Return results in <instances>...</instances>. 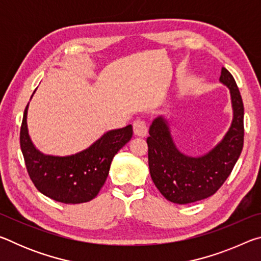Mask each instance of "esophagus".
Segmentation results:
<instances>
[{
	"mask_svg": "<svg viewBox=\"0 0 261 261\" xmlns=\"http://www.w3.org/2000/svg\"><path fill=\"white\" fill-rule=\"evenodd\" d=\"M134 132H135V135L138 137L146 136L147 135V125H146V123H145V121L140 120V118L136 120L134 122Z\"/></svg>",
	"mask_w": 261,
	"mask_h": 261,
	"instance_id": "obj_1",
	"label": "esophagus"
}]
</instances>
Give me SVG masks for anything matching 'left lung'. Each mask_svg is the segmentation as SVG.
I'll return each mask as SVG.
<instances>
[{
    "instance_id": "obj_1",
    "label": "left lung",
    "mask_w": 261,
    "mask_h": 261,
    "mask_svg": "<svg viewBox=\"0 0 261 261\" xmlns=\"http://www.w3.org/2000/svg\"><path fill=\"white\" fill-rule=\"evenodd\" d=\"M220 83L229 88L232 122L222 140L200 156L179 151L171 137L169 123L158 116L149 126L148 167L152 180L167 200L184 205L211 197L230 175L244 143V106L236 82L226 68Z\"/></svg>"
}]
</instances>
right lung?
I'll list each match as a JSON object with an SVG mask.
<instances>
[{
  "mask_svg": "<svg viewBox=\"0 0 261 261\" xmlns=\"http://www.w3.org/2000/svg\"><path fill=\"white\" fill-rule=\"evenodd\" d=\"M28 109L29 103L21 122L20 148L35 188L50 199L64 204H82L93 199L108 177L115 154L131 139L132 125L107 131L90 147L72 155H47L31 140Z\"/></svg>",
  "mask_w": 261,
  "mask_h": 261,
  "instance_id": "1",
  "label": "right lung"
}]
</instances>
